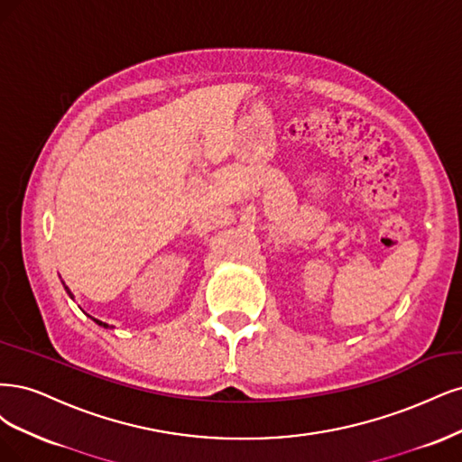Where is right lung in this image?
<instances>
[{
    "mask_svg": "<svg viewBox=\"0 0 462 462\" xmlns=\"http://www.w3.org/2000/svg\"><path fill=\"white\" fill-rule=\"evenodd\" d=\"M65 290H67V293H69V295H70V297H72V293H70V291H69V288H65ZM94 320H96V319H94ZM96 322H97V324H99V326H103V328H109V324H106V322H101V320H96Z\"/></svg>",
    "mask_w": 462,
    "mask_h": 462,
    "instance_id": "1",
    "label": "right lung"
}]
</instances>
